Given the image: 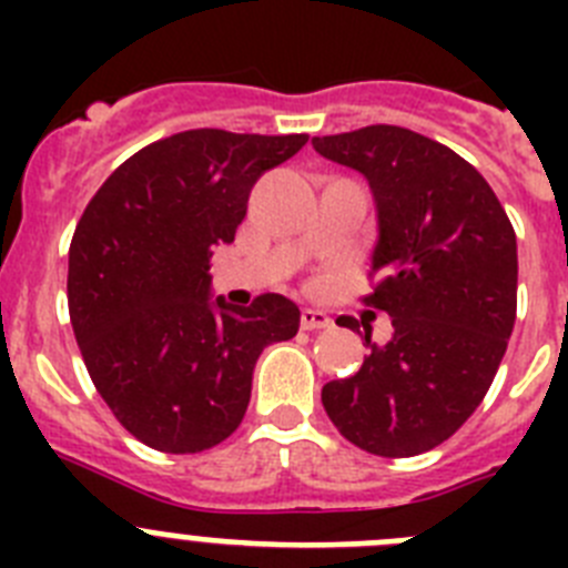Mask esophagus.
I'll return each instance as SVG.
<instances>
[{
	"instance_id": "34e87169",
	"label": "esophagus",
	"mask_w": 568,
	"mask_h": 568,
	"mask_svg": "<svg viewBox=\"0 0 568 568\" xmlns=\"http://www.w3.org/2000/svg\"><path fill=\"white\" fill-rule=\"evenodd\" d=\"M333 327V318H329L324 310L304 307L301 310V329H310V333H318V329Z\"/></svg>"
}]
</instances>
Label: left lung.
<instances>
[{
  "mask_svg": "<svg viewBox=\"0 0 568 568\" xmlns=\"http://www.w3.org/2000/svg\"><path fill=\"white\" fill-rule=\"evenodd\" d=\"M313 148L373 187L378 244L364 304L393 318L386 344L361 321L369 355L329 381L321 404L364 453H429L478 409L504 361L518 313L515 230L484 175L415 130L369 124Z\"/></svg>",
  "mask_w": 568,
  "mask_h": 568,
  "instance_id": "left-lung-1",
  "label": "left lung"
}]
</instances>
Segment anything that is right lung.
Returning <instances> with one entry per match:
<instances>
[{
  "label": "right lung",
  "instance_id": "add662e5",
  "mask_svg": "<svg viewBox=\"0 0 568 568\" xmlns=\"http://www.w3.org/2000/svg\"><path fill=\"white\" fill-rule=\"evenodd\" d=\"M307 133L184 130L133 153L84 207L68 253V310L90 381L150 449L204 453L239 429L261 349L298 333L293 301L210 298V258L247 215L258 175Z\"/></svg>",
  "mask_w": 568,
  "mask_h": 568
}]
</instances>
